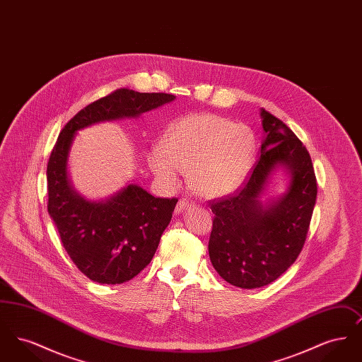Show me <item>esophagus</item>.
Instances as JSON below:
<instances>
[{
  "label": "esophagus",
  "instance_id": "esophagus-1",
  "mask_svg": "<svg viewBox=\"0 0 362 362\" xmlns=\"http://www.w3.org/2000/svg\"><path fill=\"white\" fill-rule=\"evenodd\" d=\"M189 205H191V202H189L187 198H182V199H179L177 205L175 207V213H176V214L182 213V211H183V210H186Z\"/></svg>",
  "mask_w": 362,
  "mask_h": 362
}]
</instances>
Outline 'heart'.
<instances>
[{"label":"heart","mask_w":362,"mask_h":362,"mask_svg":"<svg viewBox=\"0 0 362 362\" xmlns=\"http://www.w3.org/2000/svg\"><path fill=\"white\" fill-rule=\"evenodd\" d=\"M257 141L251 129L201 114L173 122L149 153L156 176L175 186L189 170V186L205 198H221L240 187L252 168Z\"/></svg>","instance_id":"1"}]
</instances>
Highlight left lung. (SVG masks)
<instances>
[{
  "label": "left lung",
  "instance_id": "1",
  "mask_svg": "<svg viewBox=\"0 0 362 362\" xmlns=\"http://www.w3.org/2000/svg\"><path fill=\"white\" fill-rule=\"evenodd\" d=\"M260 117L264 139L244 187L209 202L214 214L209 239L211 264L226 282L241 289L269 285L292 266L307 239L317 195L307 148L264 108ZM276 165L288 170L291 183L278 202L263 208L258 198Z\"/></svg>",
  "mask_w": 362,
  "mask_h": 362
}]
</instances>
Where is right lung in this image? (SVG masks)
I'll use <instances>...</instances> for the list:
<instances>
[{
    "label": "right lung",
    "mask_w": 362,
    "mask_h": 362,
    "mask_svg": "<svg viewBox=\"0 0 362 362\" xmlns=\"http://www.w3.org/2000/svg\"><path fill=\"white\" fill-rule=\"evenodd\" d=\"M173 99L171 93L117 89L78 111L52 148L47 210L70 259L93 282L117 285L141 273L153 258L177 199L156 198L137 185H129L102 202L86 201L71 189L66 173L73 137L93 123L137 118Z\"/></svg>",
    "instance_id": "obj_1"
}]
</instances>
